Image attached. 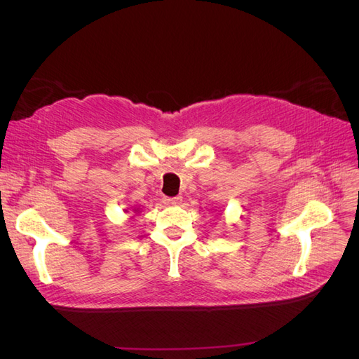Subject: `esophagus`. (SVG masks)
Listing matches in <instances>:
<instances>
[{"instance_id": "esophagus-1", "label": "esophagus", "mask_w": 359, "mask_h": 359, "mask_svg": "<svg viewBox=\"0 0 359 359\" xmlns=\"http://www.w3.org/2000/svg\"><path fill=\"white\" fill-rule=\"evenodd\" d=\"M163 202H165V205H168V206H175V205H180L182 202V198L181 196L165 198V199H163Z\"/></svg>"}]
</instances>
